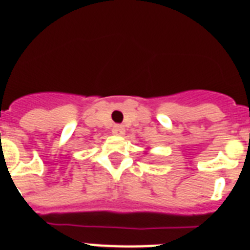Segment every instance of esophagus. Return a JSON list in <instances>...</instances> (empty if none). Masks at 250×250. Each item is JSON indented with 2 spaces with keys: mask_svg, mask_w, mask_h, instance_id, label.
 Returning <instances> with one entry per match:
<instances>
[{
  "mask_svg": "<svg viewBox=\"0 0 250 250\" xmlns=\"http://www.w3.org/2000/svg\"><path fill=\"white\" fill-rule=\"evenodd\" d=\"M124 132H125V129H124V126H121V125H115V126L112 127V134H114V135L121 136L124 135Z\"/></svg>",
  "mask_w": 250,
  "mask_h": 250,
  "instance_id": "obj_1",
  "label": "esophagus"
}]
</instances>
